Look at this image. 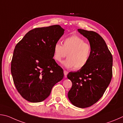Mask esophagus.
<instances>
[{
  "label": "esophagus",
  "instance_id": "obj_1",
  "mask_svg": "<svg viewBox=\"0 0 123 123\" xmlns=\"http://www.w3.org/2000/svg\"><path fill=\"white\" fill-rule=\"evenodd\" d=\"M64 76H65V77H66V76H67V74H68V72L67 71L64 70Z\"/></svg>",
  "mask_w": 123,
  "mask_h": 123
}]
</instances>
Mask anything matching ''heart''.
Here are the masks:
<instances>
[{
	"mask_svg": "<svg viewBox=\"0 0 123 123\" xmlns=\"http://www.w3.org/2000/svg\"><path fill=\"white\" fill-rule=\"evenodd\" d=\"M92 53L90 44L78 36L68 37L63 40V44L55 43L53 47V58L60 62L67 56L68 58L63 63L66 68L78 70L84 68L89 63Z\"/></svg>",
	"mask_w": 123,
	"mask_h": 123,
	"instance_id": "obj_1",
	"label": "heart"
}]
</instances>
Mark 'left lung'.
<instances>
[{
	"label": "left lung",
	"instance_id": "left-lung-1",
	"mask_svg": "<svg viewBox=\"0 0 123 123\" xmlns=\"http://www.w3.org/2000/svg\"><path fill=\"white\" fill-rule=\"evenodd\" d=\"M78 31L89 40L92 53L84 68L68 74V78L72 83L68 96L75 106L86 108L100 99L110 83L113 59L106 43L99 34L83 29H78Z\"/></svg>",
	"mask_w": 123,
	"mask_h": 123
}]
</instances>
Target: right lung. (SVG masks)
<instances>
[{
  "mask_svg": "<svg viewBox=\"0 0 123 123\" xmlns=\"http://www.w3.org/2000/svg\"><path fill=\"white\" fill-rule=\"evenodd\" d=\"M60 25L36 28L16 45L11 71L17 91L31 103L44 100L62 80L63 70L53 57V47L63 35Z\"/></svg>",
  "mask_w": 123,
  "mask_h": 123,
  "instance_id": "1",
  "label": "right lung"
}]
</instances>
